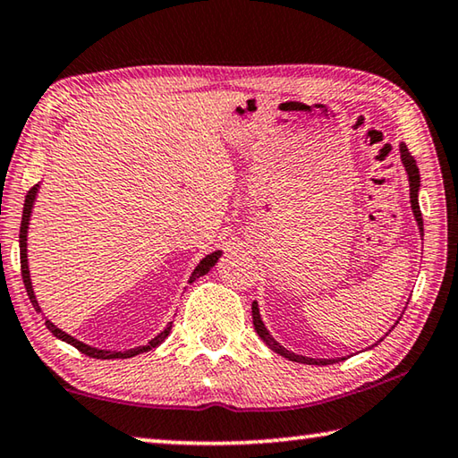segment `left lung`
I'll return each instance as SVG.
<instances>
[{"mask_svg":"<svg viewBox=\"0 0 458 458\" xmlns=\"http://www.w3.org/2000/svg\"><path fill=\"white\" fill-rule=\"evenodd\" d=\"M400 157H402V164L406 167V174H408V182H410V201H412V212H414V218L418 222V228H420V234L424 236V224H422V212H420V206H418V190H420V174H418V167H416V161L412 155H410L408 147L404 143H400ZM252 323H254V329L260 335V339L265 341V344L273 350L275 353L283 355V358L291 360V361H299V363H307V366H329V363H335L344 358H337V360H313V358H305V355H297L289 350H284V347L278 344V341L270 335L268 329L265 327V323L260 319V313H259V305L257 301L252 303ZM382 341V339H379Z\"/></svg>","mask_w":458,"mask_h":458,"instance_id":"left-lung-1","label":"left lung"}]
</instances>
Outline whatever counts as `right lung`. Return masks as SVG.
<instances>
[{
  "label": "right lung",
  "mask_w": 458,
  "mask_h": 458,
  "mask_svg": "<svg viewBox=\"0 0 458 458\" xmlns=\"http://www.w3.org/2000/svg\"><path fill=\"white\" fill-rule=\"evenodd\" d=\"M38 188H40V185L36 183L34 188L28 191L26 201H24V214H21V226H20V265H21V278H24V286H26L28 297H30V301H32V305H34L36 311L42 313V309H40V305H38L36 294H34V289H32V281H30L28 242H26V240H28V224H30V216H32V208H34V201H36ZM220 257H222V250H216V252H212V254H208L206 259H201L199 265L196 267V270H193V273H191L188 283H193V281H196V278L204 276V275L208 273V270H210V268L216 265V262H218ZM172 325H174V323H169L167 327H165L164 331H161L159 335H155L147 345L135 347V350H127V352H108V350H97V347H90V345H87V344H82V341L74 339L72 335H68V333L58 329L56 325H54L52 321L46 319V327H48V331L52 333L54 337L66 341V344H71L72 347H76V350L82 352L84 355H89V358H97V360H125V358H133V355H139V353H143V352H149V350H153V347H157V345L161 344V341H164V339L169 335V331H172Z\"/></svg>",
  "instance_id": "add662e5"
}]
</instances>
